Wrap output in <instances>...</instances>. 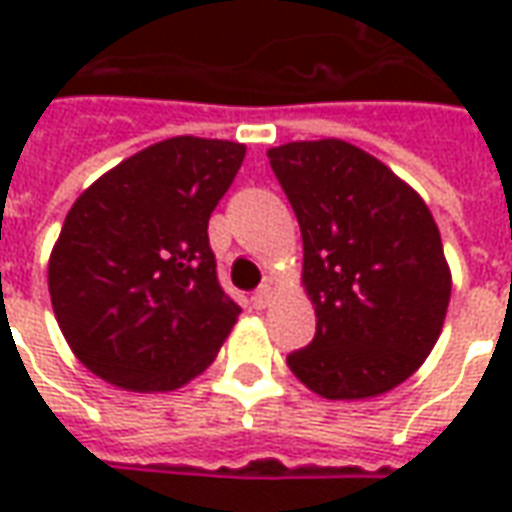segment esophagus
I'll return each mask as SVG.
<instances>
[{
  "mask_svg": "<svg viewBox=\"0 0 512 512\" xmlns=\"http://www.w3.org/2000/svg\"><path fill=\"white\" fill-rule=\"evenodd\" d=\"M271 296H274L271 285H263V288H257L255 296H252V304H255V310H266L268 304H271Z\"/></svg>",
  "mask_w": 512,
  "mask_h": 512,
  "instance_id": "34e87169",
  "label": "esophagus"
}]
</instances>
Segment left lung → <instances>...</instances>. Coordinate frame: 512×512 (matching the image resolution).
<instances>
[{
  "label": "left lung",
  "instance_id": "left-lung-1",
  "mask_svg": "<svg viewBox=\"0 0 512 512\" xmlns=\"http://www.w3.org/2000/svg\"><path fill=\"white\" fill-rule=\"evenodd\" d=\"M268 161L299 219L301 282L318 318L288 367L329 400L384 395L444 326L452 277L439 227L417 191L343 139L288 142Z\"/></svg>",
  "mask_w": 512,
  "mask_h": 512
}]
</instances>
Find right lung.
I'll return each mask as SVG.
<instances>
[{"label":"right lung","instance_id":"add662e5","mask_svg":"<svg viewBox=\"0 0 512 512\" xmlns=\"http://www.w3.org/2000/svg\"><path fill=\"white\" fill-rule=\"evenodd\" d=\"M244 156L238 142L172 136L73 202L51 249L49 293L90 373L169 392L219 354L241 307L219 285L208 219Z\"/></svg>","mask_w":512,"mask_h":512}]
</instances>
